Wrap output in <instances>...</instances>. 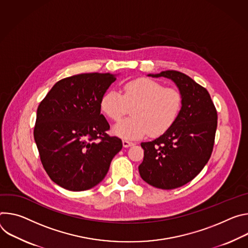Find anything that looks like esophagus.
<instances>
[{"label":"esophagus","mask_w":248,"mask_h":248,"mask_svg":"<svg viewBox=\"0 0 248 248\" xmlns=\"http://www.w3.org/2000/svg\"><path fill=\"white\" fill-rule=\"evenodd\" d=\"M122 143H123V147H125V148H128V147H131V146L134 145V143H132V142H130V141H128L126 139H124L122 141Z\"/></svg>","instance_id":"1"}]
</instances>
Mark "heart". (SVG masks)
<instances>
[{
  "mask_svg": "<svg viewBox=\"0 0 248 248\" xmlns=\"http://www.w3.org/2000/svg\"><path fill=\"white\" fill-rule=\"evenodd\" d=\"M123 93L106 91L100 99L103 113L112 121H119L132 109V117L113 128V132L126 139H139L148 133L158 137L177 120L182 108V95L174 88H163L160 82L139 78L127 81Z\"/></svg>",
  "mask_w": 248,
  "mask_h": 248,
  "instance_id": "1",
  "label": "heart"
}]
</instances>
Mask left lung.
<instances>
[{"label": "left lung", "mask_w": 248, "mask_h": 248, "mask_svg": "<svg viewBox=\"0 0 248 248\" xmlns=\"http://www.w3.org/2000/svg\"><path fill=\"white\" fill-rule=\"evenodd\" d=\"M148 76L172 79L182 95V108L170 129L157 139L141 144L144 159L139 172L154 187L174 189L195 178L210 159L217 110L208 91L187 75L170 70Z\"/></svg>", "instance_id": "8db88e82"}]
</instances>
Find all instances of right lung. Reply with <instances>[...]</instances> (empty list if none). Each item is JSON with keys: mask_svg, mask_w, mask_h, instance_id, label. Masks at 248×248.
<instances>
[{"mask_svg": "<svg viewBox=\"0 0 248 248\" xmlns=\"http://www.w3.org/2000/svg\"><path fill=\"white\" fill-rule=\"evenodd\" d=\"M115 79L109 73L68 77L39 103L33 135L40 160L52 181L67 190L97 185L122 149L100 114L101 96Z\"/></svg>", "mask_w": 248, "mask_h": 248, "instance_id": "obj_1", "label": "right lung"}]
</instances>
